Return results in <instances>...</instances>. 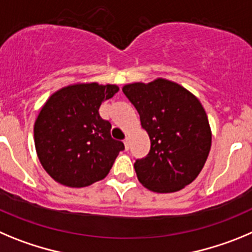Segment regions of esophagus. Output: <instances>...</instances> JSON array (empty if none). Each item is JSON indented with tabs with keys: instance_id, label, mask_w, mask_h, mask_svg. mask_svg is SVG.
<instances>
[{
	"instance_id": "34e87169",
	"label": "esophagus",
	"mask_w": 252,
	"mask_h": 252,
	"mask_svg": "<svg viewBox=\"0 0 252 252\" xmlns=\"http://www.w3.org/2000/svg\"><path fill=\"white\" fill-rule=\"evenodd\" d=\"M124 147H126V149H129V138L128 137L124 139Z\"/></svg>"
}]
</instances>
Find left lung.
Segmentation results:
<instances>
[{
	"mask_svg": "<svg viewBox=\"0 0 252 252\" xmlns=\"http://www.w3.org/2000/svg\"><path fill=\"white\" fill-rule=\"evenodd\" d=\"M123 93L139 113L151 139L146 158L137 159L138 180L149 191L171 193L193 182L211 149L212 133L198 99L167 79L131 83Z\"/></svg>",
	"mask_w": 252,
	"mask_h": 252,
	"instance_id": "8db88e82",
	"label": "left lung"
}]
</instances>
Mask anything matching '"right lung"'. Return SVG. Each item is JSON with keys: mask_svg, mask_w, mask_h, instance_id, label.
<instances>
[{"mask_svg": "<svg viewBox=\"0 0 252 252\" xmlns=\"http://www.w3.org/2000/svg\"><path fill=\"white\" fill-rule=\"evenodd\" d=\"M118 90L113 84H72L42 105L33 126L35 148L56 182L81 188L108 176L124 144L113 139L112 124L100 117L99 108Z\"/></svg>", "mask_w": 252, "mask_h": 252, "instance_id": "add662e5", "label": "right lung"}]
</instances>
